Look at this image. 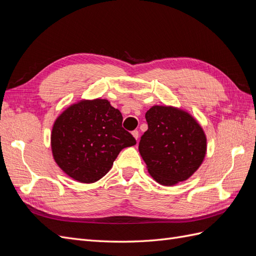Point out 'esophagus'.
<instances>
[{
	"mask_svg": "<svg viewBox=\"0 0 256 256\" xmlns=\"http://www.w3.org/2000/svg\"><path fill=\"white\" fill-rule=\"evenodd\" d=\"M132 136H134V138H136V140L138 141V130L132 131Z\"/></svg>",
	"mask_w": 256,
	"mask_h": 256,
	"instance_id": "obj_1",
	"label": "esophagus"
}]
</instances>
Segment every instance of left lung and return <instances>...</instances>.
I'll use <instances>...</instances> for the list:
<instances>
[{"label":"left lung","mask_w":256,"mask_h":256,"mask_svg":"<svg viewBox=\"0 0 256 256\" xmlns=\"http://www.w3.org/2000/svg\"><path fill=\"white\" fill-rule=\"evenodd\" d=\"M145 118L148 129L141 136L138 152L147 171L168 187L187 180L206 156L202 126L189 112L172 106H152Z\"/></svg>","instance_id":"left-lung-1"}]
</instances>
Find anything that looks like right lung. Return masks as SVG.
Returning a JSON list of instances; mask_svg holds the SVG:
<instances>
[{"mask_svg": "<svg viewBox=\"0 0 256 256\" xmlns=\"http://www.w3.org/2000/svg\"><path fill=\"white\" fill-rule=\"evenodd\" d=\"M122 122V113L106 99H83L69 106L52 127L56 164L76 182H96L110 171L122 148L136 143Z\"/></svg>", "mask_w": 256, "mask_h": 256, "instance_id": "1", "label": "right lung"}]
</instances>
